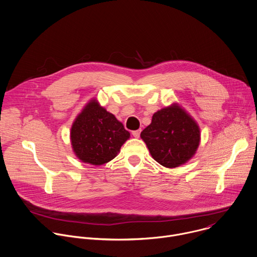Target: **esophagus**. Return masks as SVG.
<instances>
[{"label": "esophagus", "instance_id": "obj_1", "mask_svg": "<svg viewBox=\"0 0 257 257\" xmlns=\"http://www.w3.org/2000/svg\"><path fill=\"white\" fill-rule=\"evenodd\" d=\"M132 135H133L135 138H139V137H140V135H141V130H138V131H134V132L132 133Z\"/></svg>", "mask_w": 257, "mask_h": 257}]
</instances>
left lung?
Wrapping results in <instances>:
<instances>
[{
    "label": "left lung",
    "mask_w": 257,
    "mask_h": 257,
    "mask_svg": "<svg viewBox=\"0 0 257 257\" xmlns=\"http://www.w3.org/2000/svg\"><path fill=\"white\" fill-rule=\"evenodd\" d=\"M152 157L162 166L176 168L189 161L200 143V130L193 118L173 104L154 113L142 133Z\"/></svg>",
    "instance_id": "8db88e82"
}]
</instances>
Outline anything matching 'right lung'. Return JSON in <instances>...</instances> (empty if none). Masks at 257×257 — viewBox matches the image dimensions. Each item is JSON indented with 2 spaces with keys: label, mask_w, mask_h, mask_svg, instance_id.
<instances>
[{
  "label": "right lung",
  "mask_w": 257,
  "mask_h": 257,
  "mask_svg": "<svg viewBox=\"0 0 257 257\" xmlns=\"http://www.w3.org/2000/svg\"><path fill=\"white\" fill-rule=\"evenodd\" d=\"M70 138L79 160L99 166L116 157L130 133L112 113L91 100L73 122Z\"/></svg>",
  "instance_id": "1"
}]
</instances>
